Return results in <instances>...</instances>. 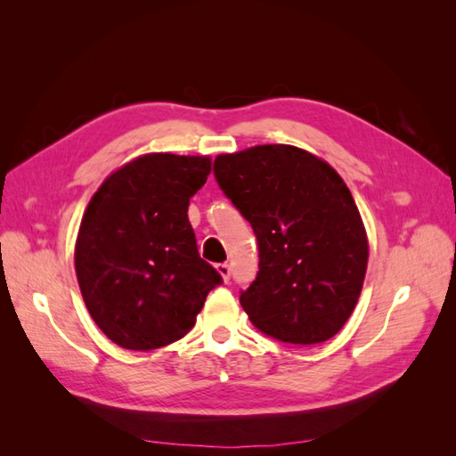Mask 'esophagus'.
Here are the masks:
<instances>
[{"instance_id": "1", "label": "esophagus", "mask_w": 456, "mask_h": 456, "mask_svg": "<svg viewBox=\"0 0 456 456\" xmlns=\"http://www.w3.org/2000/svg\"><path fill=\"white\" fill-rule=\"evenodd\" d=\"M215 270L218 272L220 278H223V281H228V280H230V266H228V265H216Z\"/></svg>"}]
</instances>
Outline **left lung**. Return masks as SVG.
Returning <instances> with one entry per match:
<instances>
[{"label":"left lung","mask_w":456,"mask_h":456,"mask_svg":"<svg viewBox=\"0 0 456 456\" xmlns=\"http://www.w3.org/2000/svg\"><path fill=\"white\" fill-rule=\"evenodd\" d=\"M215 176L258 240V275L240 297L251 323L289 344L335 337L360 300L369 260L346 183L291 144L220 154Z\"/></svg>","instance_id":"8db88e82"}]
</instances>
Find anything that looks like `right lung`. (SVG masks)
Wrapping results in <instances>:
<instances>
[{"label": "right lung", "instance_id": "obj_1", "mask_svg": "<svg viewBox=\"0 0 456 456\" xmlns=\"http://www.w3.org/2000/svg\"><path fill=\"white\" fill-rule=\"evenodd\" d=\"M209 156L151 151L110 173L81 218L74 265L81 297L102 333L148 352L183 338L220 283L188 220Z\"/></svg>", "mask_w": 456, "mask_h": 456}]
</instances>
